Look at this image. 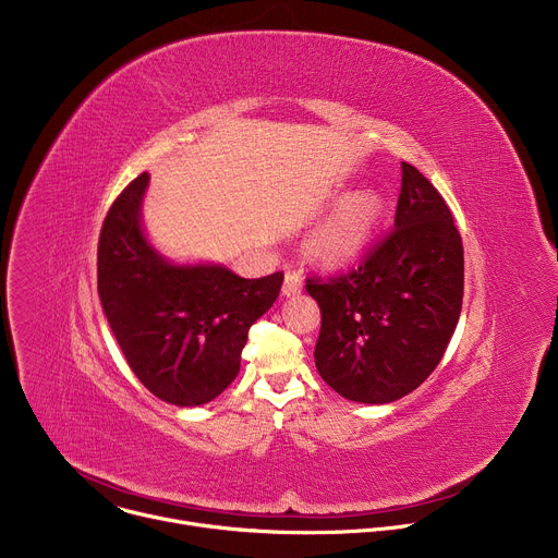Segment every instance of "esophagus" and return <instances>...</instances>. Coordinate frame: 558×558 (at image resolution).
<instances>
[{
    "instance_id": "obj_1",
    "label": "esophagus",
    "mask_w": 558,
    "mask_h": 558,
    "mask_svg": "<svg viewBox=\"0 0 558 558\" xmlns=\"http://www.w3.org/2000/svg\"><path fill=\"white\" fill-rule=\"evenodd\" d=\"M302 287H304L302 276L295 274V271H289L284 276V282H282V295H295V293L302 291Z\"/></svg>"
}]
</instances>
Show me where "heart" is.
<instances>
[{
    "label": "heart",
    "instance_id": "obj_1",
    "mask_svg": "<svg viewBox=\"0 0 558 558\" xmlns=\"http://www.w3.org/2000/svg\"><path fill=\"white\" fill-rule=\"evenodd\" d=\"M379 198L371 192L349 196L317 231V250L329 260H351L368 243L379 218Z\"/></svg>",
    "mask_w": 558,
    "mask_h": 558
}]
</instances>
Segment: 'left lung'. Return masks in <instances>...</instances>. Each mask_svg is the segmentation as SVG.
<instances>
[{
    "label": "left lung",
    "instance_id": "obj_1",
    "mask_svg": "<svg viewBox=\"0 0 558 558\" xmlns=\"http://www.w3.org/2000/svg\"><path fill=\"white\" fill-rule=\"evenodd\" d=\"M320 306L315 366L347 400L388 404L441 362L463 302V245L433 183L402 163L395 227L353 267L308 276Z\"/></svg>",
    "mask_w": 558,
    "mask_h": 558
}]
</instances>
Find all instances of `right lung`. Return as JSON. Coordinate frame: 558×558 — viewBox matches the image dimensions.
Listing matches in <instances>:
<instances>
[{
	"mask_svg": "<svg viewBox=\"0 0 558 558\" xmlns=\"http://www.w3.org/2000/svg\"><path fill=\"white\" fill-rule=\"evenodd\" d=\"M138 174L112 203L97 250V284L110 329L141 384L174 407H201L241 371L258 317L282 287V271L241 278L220 265L174 267L143 238Z\"/></svg>",
	"mask_w": 558,
	"mask_h": 558,
	"instance_id": "obj_1",
	"label": "right lung"
}]
</instances>
